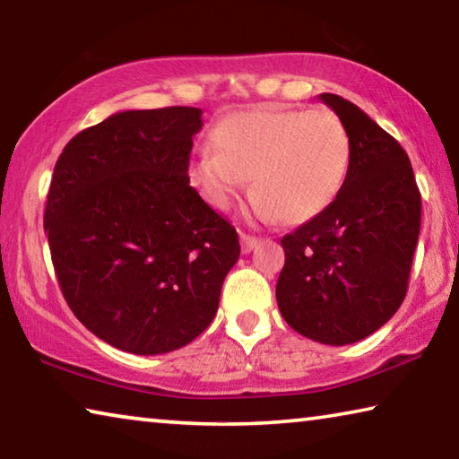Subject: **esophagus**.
<instances>
[{"mask_svg": "<svg viewBox=\"0 0 459 459\" xmlns=\"http://www.w3.org/2000/svg\"><path fill=\"white\" fill-rule=\"evenodd\" d=\"M261 243L259 237H253V235H247V232H240V248H243V253H251L255 247Z\"/></svg>", "mask_w": 459, "mask_h": 459, "instance_id": "34e87169", "label": "esophagus"}]
</instances>
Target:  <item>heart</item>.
Here are the masks:
<instances>
[{
  "mask_svg": "<svg viewBox=\"0 0 459 459\" xmlns=\"http://www.w3.org/2000/svg\"><path fill=\"white\" fill-rule=\"evenodd\" d=\"M212 139L216 152H200L186 174L216 211H229L253 176L263 216L307 222L336 200L351 168V137L325 108H248L224 117Z\"/></svg>",
  "mask_w": 459,
  "mask_h": 459,
  "instance_id": "heart-1",
  "label": "heart"
}]
</instances>
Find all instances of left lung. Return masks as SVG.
<instances>
[{
  "label": "left lung",
  "mask_w": 459,
  "mask_h": 459,
  "mask_svg": "<svg viewBox=\"0 0 459 459\" xmlns=\"http://www.w3.org/2000/svg\"><path fill=\"white\" fill-rule=\"evenodd\" d=\"M322 103L351 137V168L336 200L281 238L275 295L283 320L320 344L370 336L401 307L421 227L409 155L360 107L332 92Z\"/></svg>",
  "instance_id": "1"
}]
</instances>
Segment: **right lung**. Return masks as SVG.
I'll return each mask as SVG.
<instances>
[{"instance_id":"right-lung-1","label":"right lung","mask_w":459,"mask_h":459,"mask_svg":"<svg viewBox=\"0 0 459 459\" xmlns=\"http://www.w3.org/2000/svg\"><path fill=\"white\" fill-rule=\"evenodd\" d=\"M200 129L196 107L121 111L74 135L54 166L44 230L62 295L123 352L190 344L238 261L235 227L186 174Z\"/></svg>"}]
</instances>
